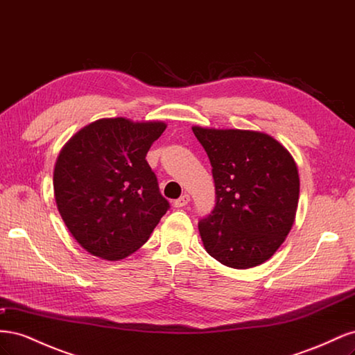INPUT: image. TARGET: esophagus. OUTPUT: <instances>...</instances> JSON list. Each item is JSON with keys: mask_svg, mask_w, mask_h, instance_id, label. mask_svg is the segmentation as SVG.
I'll use <instances>...</instances> for the list:
<instances>
[{"mask_svg": "<svg viewBox=\"0 0 355 355\" xmlns=\"http://www.w3.org/2000/svg\"><path fill=\"white\" fill-rule=\"evenodd\" d=\"M188 202H189V196H188V194H184L182 197H179L178 200L173 201V206L178 207V209H179V207H185Z\"/></svg>", "mask_w": 355, "mask_h": 355, "instance_id": "1", "label": "esophagus"}]
</instances>
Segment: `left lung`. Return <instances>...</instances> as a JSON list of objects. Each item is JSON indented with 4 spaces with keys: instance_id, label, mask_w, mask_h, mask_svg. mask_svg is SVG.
<instances>
[{
    "instance_id": "8db88e82",
    "label": "left lung",
    "mask_w": 355,
    "mask_h": 355,
    "mask_svg": "<svg viewBox=\"0 0 355 355\" xmlns=\"http://www.w3.org/2000/svg\"><path fill=\"white\" fill-rule=\"evenodd\" d=\"M206 149L216 206L198 222L206 252L225 266L247 270L278 250L293 227L299 171L270 135L239 128L192 127Z\"/></svg>"
}]
</instances>
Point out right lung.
<instances>
[{"instance_id":"1","label":"right lung","mask_w":355,"mask_h":355,"mask_svg":"<svg viewBox=\"0 0 355 355\" xmlns=\"http://www.w3.org/2000/svg\"><path fill=\"white\" fill-rule=\"evenodd\" d=\"M163 121L101 118L62 148L53 171L58 210L90 254L120 261L142 247L168 201L145 159Z\"/></svg>"}]
</instances>
